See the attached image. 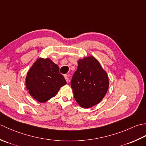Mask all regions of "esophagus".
I'll return each instance as SVG.
<instances>
[{
    "label": "esophagus",
    "mask_w": 146,
    "mask_h": 146,
    "mask_svg": "<svg viewBox=\"0 0 146 146\" xmlns=\"http://www.w3.org/2000/svg\"><path fill=\"white\" fill-rule=\"evenodd\" d=\"M64 78H65V80H66V82H68V80H69V79H68V75H67V74H66V75H64Z\"/></svg>",
    "instance_id": "esophagus-1"
}]
</instances>
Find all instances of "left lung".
Listing matches in <instances>:
<instances>
[{
    "label": "left lung",
    "instance_id": "left-lung-1",
    "mask_svg": "<svg viewBox=\"0 0 146 146\" xmlns=\"http://www.w3.org/2000/svg\"><path fill=\"white\" fill-rule=\"evenodd\" d=\"M76 101L83 108H90L104 98L108 88L107 73L93 56L78 61L77 70L71 81Z\"/></svg>",
    "mask_w": 146,
    "mask_h": 146
}]
</instances>
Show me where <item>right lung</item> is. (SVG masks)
<instances>
[{"label":"right lung","instance_id":"right-lung-1","mask_svg":"<svg viewBox=\"0 0 146 146\" xmlns=\"http://www.w3.org/2000/svg\"><path fill=\"white\" fill-rule=\"evenodd\" d=\"M66 84L60 68L50 59L39 58L31 68L26 85L31 96L41 103L54 97L61 86Z\"/></svg>","mask_w":146,"mask_h":146}]
</instances>
